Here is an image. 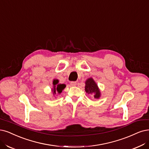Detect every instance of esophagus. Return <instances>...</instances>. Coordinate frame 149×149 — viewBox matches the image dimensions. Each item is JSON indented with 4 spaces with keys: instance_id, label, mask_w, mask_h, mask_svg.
<instances>
[{
    "instance_id": "esophagus-1",
    "label": "esophagus",
    "mask_w": 149,
    "mask_h": 149,
    "mask_svg": "<svg viewBox=\"0 0 149 149\" xmlns=\"http://www.w3.org/2000/svg\"><path fill=\"white\" fill-rule=\"evenodd\" d=\"M77 85L76 81H70V85L71 86H75Z\"/></svg>"
}]
</instances>
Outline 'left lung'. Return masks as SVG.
<instances>
[{
    "label": "left lung",
    "instance_id": "left-lung-1",
    "mask_svg": "<svg viewBox=\"0 0 149 149\" xmlns=\"http://www.w3.org/2000/svg\"><path fill=\"white\" fill-rule=\"evenodd\" d=\"M85 90L87 94L93 96L95 99H100L101 97L100 89L92 77L88 78L85 81Z\"/></svg>",
    "mask_w": 149,
    "mask_h": 149
}]
</instances>
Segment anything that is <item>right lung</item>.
Here are the masks:
<instances>
[{"label":"right lung","instance_id":"right-lung-1","mask_svg":"<svg viewBox=\"0 0 149 149\" xmlns=\"http://www.w3.org/2000/svg\"><path fill=\"white\" fill-rule=\"evenodd\" d=\"M66 85L65 84H59V80L58 79H53V88H52V93L53 96L58 93V95H60L62 93L63 90L65 88Z\"/></svg>","mask_w":149,"mask_h":149}]
</instances>
